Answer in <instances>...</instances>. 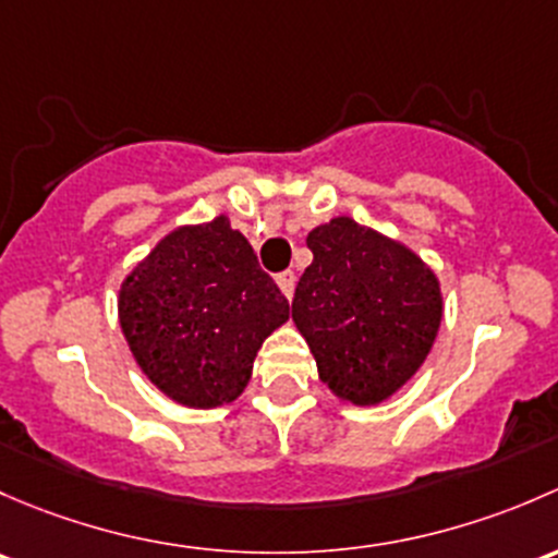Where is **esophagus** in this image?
Here are the masks:
<instances>
[{
  "mask_svg": "<svg viewBox=\"0 0 558 558\" xmlns=\"http://www.w3.org/2000/svg\"><path fill=\"white\" fill-rule=\"evenodd\" d=\"M277 284H279V290L284 292V298H292V292H295V274L281 271L277 277Z\"/></svg>",
  "mask_w": 558,
  "mask_h": 558,
  "instance_id": "1",
  "label": "esophagus"
}]
</instances>
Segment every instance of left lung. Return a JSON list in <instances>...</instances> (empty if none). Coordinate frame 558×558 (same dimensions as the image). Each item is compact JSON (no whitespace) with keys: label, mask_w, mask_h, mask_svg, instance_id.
I'll use <instances>...</instances> for the list:
<instances>
[{"label":"left lung","mask_w":558,"mask_h":558,"mask_svg":"<svg viewBox=\"0 0 558 558\" xmlns=\"http://www.w3.org/2000/svg\"><path fill=\"white\" fill-rule=\"evenodd\" d=\"M314 252L292 298L322 384L354 405L392 398L422 367L444 319L433 268L400 241L332 217L306 236Z\"/></svg>","instance_id":"left-lung-1"}]
</instances>
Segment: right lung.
<instances>
[{
    "label": "right lung",
    "mask_w": 558,
    "mask_h": 558,
    "mask_svg": "<svg viewBox=\"0 0 558 558\" xmlns=\"http://www.w3.org/2000/svg\"><path fill=\"white\" fill-rule=\"evenodd\" d=\"M118 317L136 365L174 403H233L290 303L226 215L166 233L123 279Z\"/></svg>",
    "instance_id": "right-lung-1"
}]
</instances>
